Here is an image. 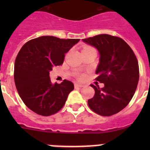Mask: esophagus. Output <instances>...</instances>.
<instances>
[{
	"instance_id": "esophagus-1",
	"label": "esophagus",
	"mask_w": 150,
	"mask_h": 150,
	"mask_svg": "<svg viewBox=\"0 0 150 150\" xmlns=\"http://www.w3.org/2000/svg\"><path fill=\"white\" fill-rule=\"evenodd\" d=\"M74 86H77V87H83V86H84L83 84H81V83H76L75 84H74Z\"/></svg>"
}]
</instances>
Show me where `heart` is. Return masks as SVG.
Returning a JSON list of instances; mask_svg holds the SVG:
<instances>
[{
  "instance_id": "heart-1",
  "label": "heart",
  "mask_w": 150,
  "mask_h": 150,
  "mask_svg": "<svg viewBox=\"0 0 150 150\" xmlns=\"http://www.w3.org/2000/svg\"><path fill=\"white\" fill-rule=\"evenodd\" d=\"M88 49H93V48H91V47H90V46H85L84 48H83V50H88ZM83 75H79V78H83Z\"/></svg>"
}]
</instances>
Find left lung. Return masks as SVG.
Segmentation results:
<instances>
[{
	"instance_id": "8db88e82",
	"label": "left lung",
	"mask_w": 150,
	"mask_h": 150,
	"mask_svg": "<svg viewBox=\"0 0 150 150\" xmlns=\"http://www.w3.org/2000/svg\"><path fill=\"white\" fill-rule=\"evenodd\" d=\"M96 47L100 62L96 70L100 88L91 84L95 95L88 99L90 109L103 116L114 115L126 107L134 95L139 80V65L136 55L128 43L119 37L98 34L83 39Z\"/></svg>"
}]
</instances>
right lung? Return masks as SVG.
<instances>
[{"instance_id": "add662e5", "label": "right lung", "mask_w": 150, "mask_h": 150, "mask_svg": "<svg viewBox=\"0 0 150 150\" xmlns=\"http://www.w3.org/2000/svg\"><path fill=\"white\" fill-rule=\"evenodd\" d=\"M79 41L43 36L28 41L17 55L16 87L24 104L37 114L48 116L59 112L74 90L73 83L66 79L52 84L50 71L62 65L64 54Z\"/></svg>"}]
</instances>
